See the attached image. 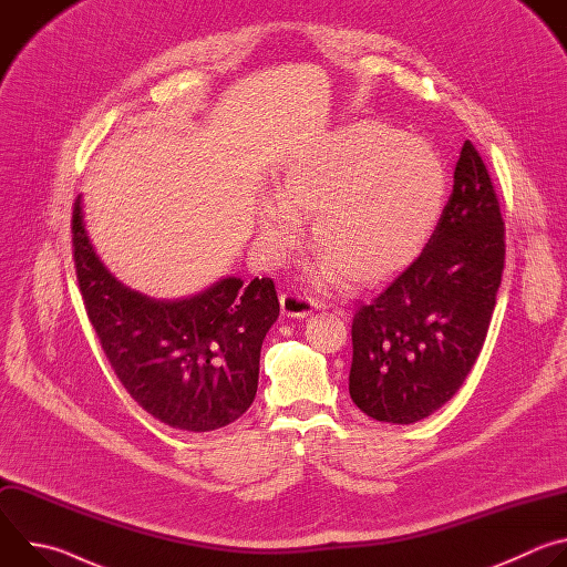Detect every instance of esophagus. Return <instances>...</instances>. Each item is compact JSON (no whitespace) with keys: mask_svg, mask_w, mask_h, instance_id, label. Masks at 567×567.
Segmentation results:
<instances>
[{"mask_svg":"<svg viewBox=\"0 0 567 567\" xmlns=\"http://www.w3.org/2000/svg\"><path fill=\"white\" fill-rule=\"evenodd\" d=\"M280 307H282V313L285 316H291V318H305L313 311L316 302L313 298L302 291V289H287L280 293Z\"/></svg>","mask_w":567,"mask_h":567,"instance_id":"obj_1","label":"esophagus"}]
</instances>
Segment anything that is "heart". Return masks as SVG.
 Here are the masks:
<instances>
[{
	"label": "heart",
	"instance_id": "1",
	"mask_svg": "<svg viewBox=\"0 0 567 567\" xmlns=\"http://www.w3.org/2000/svg\"><path fill=\"white\" fill-rule=\"evenodd\" d=\"M446 199V171L422 138L359 121L322 136L291 158L278 193L258 202L256 219L269 260H282L305 233V217L322 245L320 278L385 276L409 262L429 239Z\"/></svg>",
	"mask_w": 567,
	"mask_h": 567
}]
</instances>
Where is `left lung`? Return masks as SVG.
I'll return each mask as SVG.
<instances>
[{
  "instance_id": "left-lung-1",
  "label": "left lung",
  "mask_w": 567,
  "mask_h": 567,
  "mask_svg": "<svg viewBox=\"0 0 567 567\" xmlns=\"http://www.w3.org/2000/svg\"><path fill=\"white\" fill-rule=\"evenodd\" d=\"M503 269L498 195L464 141L429 245L354 309L350 396L368 417L413 424L460 390L487 339Z\"/></svg>"
}]
</instances>
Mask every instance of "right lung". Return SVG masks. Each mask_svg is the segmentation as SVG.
Listing matches in <instances>:
<instances>
[{
    "label": "right lung",
    "instance_id": "obj_1",
    "mask_svg": "<svg viewBox=\"0 0 567 567\" xmlns=\"http://www.w3.org/2000/svg\"><path fill=\"white\" fill-rule=\"evenodd\" d=\"M80 197L71 241L80 293L123 388L154 420L206 433L245 415L258 392L260 348L280 313L271 278H224L166 302L123 287L99 260Z\"/></svg>",
    "mask_w": 567,
    "mask_h": 567
}]
</instances>
